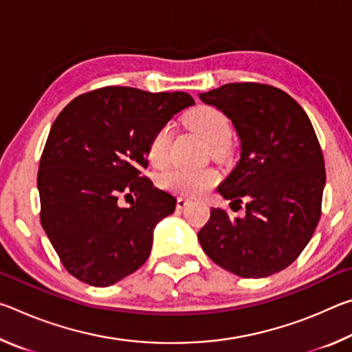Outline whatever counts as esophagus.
<instances>
[{
    "label": "esophagus",
    "mask_w": 352,
    "mask_h": 352,
    "mask_svg": "<svg viewBox=\"0 0 352 352\" xmlns=\"http://www.w3.org/2000/svg\"><path fill=\"white\" fill-rule=\"evenodd\" d=\"M189 204H190L189 199L178 197V199H177V210H183V208H186Z\"/></svg>",
    "instance_id": "esophagus-1"
}]
</instances>
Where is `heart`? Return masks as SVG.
Segmentation results:
<instances>
[{
  "instance_id": "obj_1",
  "label": "heart",
  "mask_w": 352,
  "mask_h": 352,
  "mask_svg": "<svg viewBox=\"0 0 352 352\" xmlns=\"http://www.w3.org/2000/svg\"><path fill=\"white\" fill-rule=\"evenodd\" d=\"M184 124L200 135L210 144L211 155L216 160H226L230 157L231 146V124L222 111L211 105H200L184 116ZM172 142V129L169 124L160 127L152 135L147 144V158L153 166L162 168L168 163L169 148ZM219 182V172L212 168L190 170L172 169L164 172L160 178V184L170 192L195 197L205 194Z\"/></svg>"
}]
</instances>
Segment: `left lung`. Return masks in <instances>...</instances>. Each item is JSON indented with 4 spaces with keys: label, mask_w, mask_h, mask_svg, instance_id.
Wrapping results in <instances>:
<instances>
[{
    "label": "left lung",
    "mask_w": 352,
    "mask_h": 352,
    "mask_svg": "<svg viewBox=\"0 0 352 352\" xmlns=\"http://www.w3.org/2000/svg\"><path fill=\"white\" fill-rule=\"evenodd\" d=\"M200 99L222 110L241 138L239 163L219 192L245 201V216L211 208L199 242L237 276H270L301 254L321 217L326 170L312 122L294 98L267 83H226Z\"/></svg>",
    "instance_id": "left-lung-1"
}]
</instances>
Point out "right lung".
I'll list each match as a JSON object with an SVG mask.
<instances>
[{"instance_id": "add662e5", "label": "right lung", "mask_w": 352, "mask_h": 352, "mask_svg": "<svg viewBox=\"0 0 352 352\" xmlns=\"http://www.w3.org/2000/svg\"><path fill=\"white\" fill-rule=\"evenodd\" d=\"M192 104L183 91L104 87L58 113L38 166L40 222L74 278L107 287L147 261L155 225L177 204L142 174L148 140Z\"/></svg>"}]
</instances>
